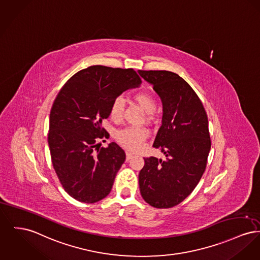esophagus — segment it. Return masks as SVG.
I'll use <instances>...</instances> for the list:
<instances>
[{
    "instance_id": "1",
    "label": "esophagus",
    "mask_w": 260,
    "mask_h": 260,
    "mask_svg": "<svg viewBox=\"0 0 260 260\" xmlns=\"http://www.w3.org/2000/svg\"><path fill=\"white\" fill-rule=\"evenodd\" d=\"M125 154H126V160H127V161H128V160L134 156V153L128 152V151L125 153Z\"/></svg>"
}]
</instances>
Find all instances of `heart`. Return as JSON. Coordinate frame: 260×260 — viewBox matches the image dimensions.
Returning <instances> with one entry per match:
<instances>
[{
    "mask_svg": "<svg viewBox=\"0 0 260 260\" xmlns=\"http://www.w3.org/2000/svg\"><path fill=\"white\" fill-rule=\"evenodd\" d=\"M134 99L145 112L148 113V119H152V112L155 111L157 103L149 92L139 91L134 95ZM123 99L122 97L115 98L110 106V116L115 122L121 121L123 114ZM148 137V131L145 127L127 126L116 134L118 142L129 150H138L143 141Z\"/></svg>",
    "mask_w": 260,
    "mask_h": 260,
    "instance_id": "b5f03b06",
    "label": "heart"
}]
</instances>
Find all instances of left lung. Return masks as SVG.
<instances>
[{"label":"left lung","mask_w":260,"mask_h":260,"mask_svg":"<svg viewBox=\"0 0 260 260\" xmlns=\"http://www.w3.org/2000/svg\"><path fill=\"white\" fill-rule=\"evenodd\" d=\"M163 103L162 125L153 146L166 159L144 158L138 176L140 193L155 208H171L186 199L199 183L211 147L208 119L198 94L168 71H138Z\"/></svg>","instance_id":"8db88e82"}]
</instances>
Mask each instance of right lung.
Segmentation results:
<instances>
[{
  "label": "right lung",
  "instance_id": "obj_1",
  "mask_svg": "<svg viewBox=\"0 0 260 260\" xmlns=\"http://www.w3.org/2000/svg\"><path fill=\"white\" fill-rule=\"evenodd\" d=\"M134 69L91 66L71 77L58 93L50 113L48 143L52 164L63 189L75 199L95 203L110 193L125 153L109 138L102 121L112 101L138 86Z\"/></svg>",
  "mask_w": 260,
  "mask_h": 260
}]
</instances>
